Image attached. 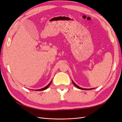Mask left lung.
Masks as SVG:
<instances>
[{
    "instance_id": "obj_1",
    "label": "left lung",
    "mask_w": 122,
    "mask_h": 122,
    "mask_svg": "<svg viewBox=\"0 0 122 122\" xmlns=\"http://www.w3.org/2000/svg\"><path fill=\"white\" fill-rule=\"evenodd\" d=\"M72 83H73V84L74 85V86L76 87H77V88H79V89H80V90H93V89H94V88H89V89H88H88H87V88H82V87H79V86H77V85L76 84H75L74 82H73V81L72 80Z\"/></svg>"
}]
</instances>
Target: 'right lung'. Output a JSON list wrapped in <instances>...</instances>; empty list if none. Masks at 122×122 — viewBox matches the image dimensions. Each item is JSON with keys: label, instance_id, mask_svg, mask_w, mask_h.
Instances as JSON below:
<instances>
[{"label": "right lung", "instance_id": "obj_1", "mask_svg": "<svg viewBox=\"0 0 122 122\" xmlns=\"http://www.w3.org/2000/svg\"><path fill=\"white\" fill-rule=\"evenodd\" d=\"M51 82H52V80H51V81H50V83H49L46 86H45V87L42 88H41V89H39V90H36V91H44V90H46L47 88L48 87L50 86V85L51 84Z\"/></svg>", "mask_w": 122, "mask_h": 122}]
</instances>
